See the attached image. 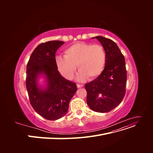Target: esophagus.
<instances>
[{"mask_svg":"<svg viewBox=\"0 0 153 153\" xmlns=\"http://www.w3.org/2000/svg\"><path fill=\"white\" fill-rule=\"evenodd\" d=\"M76 85H77L78 88H81V87H84V85H82V84H76Z\"/></svg>","mask_w":153,"mask_h":153,"instance_id":"obj_1","label":"esophagus"}]
</instances>
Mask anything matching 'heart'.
I'll list each match as a JSON object with an SVG mask.
<instances>
[{
    "instance_id": "heart-1",
    "label": "heart",
    "mask_w": 153,
    "mask_h": 153,
    "mask_svg": "<svg viewBox=\"0 0 153 153\" xmlns=\"http://www.w3.org/2000/svg\"><path fill=\"white\" fill-rule=\"evenodd\" d=\"M106 55L101 45H91L78 42L64 51V57L58 56L55 62L58 70L68 80H71L76 70L77 79L80 81L89 77L94 79L101 75L105 66Z\"/></svg>"
}]
</instances>
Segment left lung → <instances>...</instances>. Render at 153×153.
<instances>
[{"label": "left lung", "mask_w": 153, "mask_h": 153, "mask_svg": "<svg viewBox=\"0 0 153 153\" xmlns=\"http://www.w3.org/2000/svg\"><path fill=\"white\" fill-rule=\"evenodd\" d=\"M95 38L102 45L106 61L101 75L85 85L87 103L95 112H108L121 103L126 93V63L124 55L114 41L103 36Z\"/></svg>", "instance_id": "left-lung-1"}]
</instances>
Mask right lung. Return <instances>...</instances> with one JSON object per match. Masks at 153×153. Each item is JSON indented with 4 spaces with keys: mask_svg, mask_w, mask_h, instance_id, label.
I'll return each instance as SVG.
<instances>
[{
    "mask_svg": "<svg viewBox=\"0 0 153 153\" xmlns=\"http://www.w3.org/2000/svg\"><path fill=\"white\" fill-rule=\"evenodd\" d=\"M64 43L50 41L37 47L27 65L26 88L30 103L36 112L47 120L54 121L65 115L69 101L77 91L76 84L65 79L57 69L55 53ZM43 74L47 85L39 87L37 78Z\"/></svg>",
    "mask_w": 153,
    "mask_h": 153,
    "instance_id": "right-lung-1",
    "label": "right lung"
}]
</instances>
